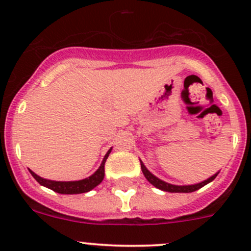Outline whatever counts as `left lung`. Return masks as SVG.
I'll use <instances>...</instances> for the list:
<instances>
[{"instance_id": "left-lung-1", "label": "left lung", "mask_w": 251, "mask_h": 251, "mask_svg": "<svg viewBox=\"0 0 251 251\" xmlns=\"http://www.w3.org/2000/svg\"><path fill=\"white\" fill-rule=\"evenodd\" d=\"M141 169H142V173H143L144 176H146V178L148 179V181L151 182L154 187L161 189V191L170 192V193H191V192H194V191H197V189L204 187L205 184H207L209 182L214 181L215 177L217 176V174H216V175H214V176L210 177V178H207L206 181L201 182V183H198V184H192V186H174V184L166 183V182L161 181V179H159L158 177L154 176L153 174L149 173V171L147 170L146 166L143 165V163H142V161H141Z\"/></svg>"}]
</instances>
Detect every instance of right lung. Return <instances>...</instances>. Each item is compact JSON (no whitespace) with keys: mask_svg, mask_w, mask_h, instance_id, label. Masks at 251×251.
<instances>
[{"mask_svg":"<svg viewBox=\"0 0 251 251\" xmlns=\"http://www.w3.org/2000/svg\"><path fill=\"white\" fill-rule=\"evenodd\" d=\"M110 151L111 149H109V151L105 154L100 169H98L92 176H90L88 178L81 179V181H70V182L50 181V179H45L42 178V177L37 176V175L32 173L31 170H30V174L32 175V177H34V178L36 179L41 186L47 187V188L52 189V191L57 192V193H60V194L86 193V192L91 191V189L95 188L96 186H98V184L103 181V178H104V164H105V160H107V158L109 156Z\"/></svg>","mask_w":251,"mask_h":251,"instance_id":"add662e5","label":"right lung"}]
</instances>
